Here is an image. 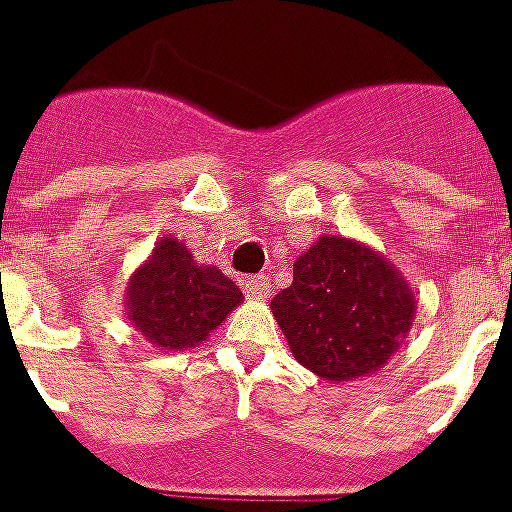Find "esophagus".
<instances>
[{
	"label": "esophagus",
	"mask_w": 512,
	"mask_h": 512,
	"mask_svg": "<svg viewBox=\"0 0 512 512\" xmlns=\"http://www.w3.org/2000/svg\"><path fill=\"white\" fill-rule=\"evenodd\" d=\"M243 289H246V295L253 297V300H264L266 292H269V282L264 277H248L243 282Z\"/></svg>",
	"instance_id": "obj_1"
}]
</instances>
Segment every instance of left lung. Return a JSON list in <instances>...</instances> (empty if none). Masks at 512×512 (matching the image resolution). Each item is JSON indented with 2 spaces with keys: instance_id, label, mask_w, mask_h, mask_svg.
<instances>
[{
  "instance_id": "1",
  "label": "left lung",
  "mask_w": 512,
  "mask_h": 512,
  "mask_svg": "<svg viewBox=\"0 0 512 512\" xmlns=\"http://www.w3.org/2000/svg\"><path fill=\"white\" fill-rule=\"evenodd\" d=\"M295 279L271 300L289 351L328 382L379 372L415 320V292L377 248L320 235L297 256Z\"/></svg>"
}]
</instances>
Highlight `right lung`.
<instances>
[{
  "instance_id": "obj_1",
  "label": "right lung",
  "mask_w": 512,
  "mask_h": 512,
  "mask_svg": "<svg viewBox=\"0 0 512 512\" xmlns=\"http://www.w3.org/2000/svg\"><path fill=\"white\" fill-rule=\"evenodd\" d=\"M243 302V292L212 264L164 235L125 287V318L158 351H189Z\"/></svg>"
}]
</instances>
